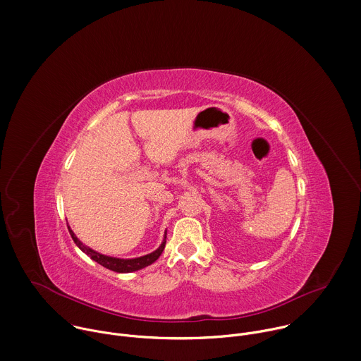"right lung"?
Segmentation results:
<instances>
[{
    "label": "right lung",
    "mask_w": 361,
    "mask_h": 361,
    "mask_svg": "<svg viewBox=\"0 0 361 361\" xmlns=\"http://www.w3.org/2000/svg\"><path fill=\"white\" fill-rule=\"evenodd\" d=\"M69 229V233L73 239V243L79 247L80 251H83L87 257H90L94 262H97L99 265L110 269V271H114V272H118V274H128V272H135V271H139V269H143L149 265H152L153 262H156L159 259V257L161 255V252L164 251V247H166V236L163 239L161 245L152 254H147L145 257H140V258H133V259H120V258H113V257H106V255H102L90 248H87L86 245H83L79 239L76 238V235L73 233V231L68 226Z\"/></svg>",
    "instance_id": "right-lung-1"
}]
</instances>
